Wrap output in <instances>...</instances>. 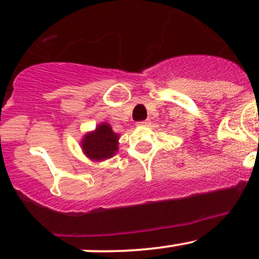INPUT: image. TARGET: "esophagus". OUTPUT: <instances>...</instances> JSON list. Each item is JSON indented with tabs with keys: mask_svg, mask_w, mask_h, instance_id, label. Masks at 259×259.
I'll return each mask as SVG.
<instances>
[{
	"mask_svg": "<svg viewBox=\"0 0 259 259\" xmlns=\"http://www.w3.org/2000/svg\"><path fill=\"white\" fill-rule=\"evenodd\" d=\"M149 124H150L149 120H144V121L138 122V125H139V126H147V125H149Z\"/></svg>",
	"mask_w": 259,
	"mask_h": 259,
	"instance_id": "esophagus-1",
	"label": "esophagus"
}]
</instances>
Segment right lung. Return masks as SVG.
<instances>
[{"mask_svg":"<svg viewBox=\"0 0 259 259\" xmlns=\"http://www.w3.org/2000/svg\"><path fill=\"white\" fill-rule=\"evenodd\" d=\"M119 134L112 132L107 122H101L96 129L87 133L81 142L82 150L92 160H104L114 157L119 147Z\"/></svg>","mask_w":259,"mask_h":259,"instance_id":"1","label":"right lung"}]
</instances>
